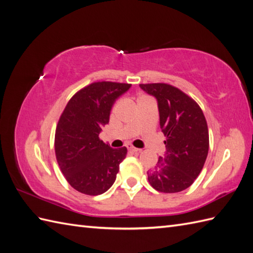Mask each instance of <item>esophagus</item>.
Instances as JSON below:
<instances>
[{"label": "esophagus", "mask_w": 253, "mask_h": 253, "mask_svg": "<svg viewBox=\"0 0 253 253\" xmlns=\"http://www.w3.org/2000/svg\"><path fill=\"white\" fill-rule=\"evenodd\" d=\"M128 149H129L131 152H135V153H140L141 152L140 149L135 148V147H132V146H128Z\"/></svg>", "instance_id": "esophagus-1"}]
</instances>
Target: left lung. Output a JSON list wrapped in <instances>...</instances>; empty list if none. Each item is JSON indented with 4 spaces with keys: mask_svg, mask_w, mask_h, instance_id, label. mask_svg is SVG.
<instances>
[{
    "mask_svg": "<svg viewBox=\"0 0 253 253\" xmlns=\"http://www.w3.org/2000/svg\"><path fill=\"white\" fill-rule=\"evenodd\" d=\"M140 88L157 98L160 125L166 137V152L148 171V180L160 192L185 190L201 173L208 157L206 117L197 102L174 85L141 84Z\"/></svg>",
    "mask_w": 253,
    "mask_h": 253,
    "instance_id": "left-lung-1",
    "label": "left lung"
}]
</instances>
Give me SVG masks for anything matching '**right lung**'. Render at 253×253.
Segmentation results:
<instances>
[{"instance_id": "obj_1", "label": "right lung", "mask_w": 253, "mask_h": 253, "mask_svg": "<svg viewBox=\"0 0 253 253\" xmlns=\"http://www.w3.org/2000/svg\"><path fill=\"white\" fill-rule=\"evenodd\" d=\"M130 84L98 82L75 93L56 125L54 148L57 164L74 189L98 196L114 184L127 148L113 149L101 140L112 105Z\"/></svg>"}]
</instances>
